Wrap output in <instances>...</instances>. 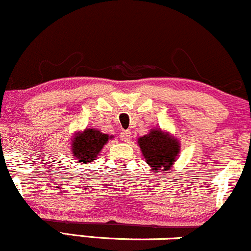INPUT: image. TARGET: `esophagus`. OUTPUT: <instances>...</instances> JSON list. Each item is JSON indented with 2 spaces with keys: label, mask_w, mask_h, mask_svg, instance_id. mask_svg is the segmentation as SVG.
<instances>
[{
  "label": "esophagus",
  "mask_w": 251,
  "mask_h": 251,
  "mask_svg": "<svg viewBox=\"0 0 251 251\" xmlns=\"http://www.w3.org/2000/svg\"><path fill=\"white\" fill-rule=\"evenodd\" d=\"M130 137H131V134L129 130H123L122 132H121V138H122V141L128 142L129 140H130Z\"/></svg>",
  "instance_id": "obj_1"
}]
</instances>
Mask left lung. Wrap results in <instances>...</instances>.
<instances>
[{
  "label": "left lung",
  "mask_w": 251,
  "mask_h": 251,
  "mask_svg": "<svg viewBox=\"0 0 251 251\" xmlns=\"http://www.w3.org/2000/svg\"><path fill=\"white\" fill-rule=\"evenodd\" d=\"M137 142L151 170L158 173L172 169L180 151L178 140L159 128L151 129L149 134L142 136Z\"/></svg>",
  "instance_id": "left-lung-1"
}]
</instances>
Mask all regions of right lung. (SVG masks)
Returning <instances> with one entry per match:
<instances>
[{
  "label": "right lung",
  "mask_w": 251,
  "mask_h": 251,
  "mask_svg": "<svg viewBox=\"0 0 251 251\" xmlns=\"http://www.w3.org/2000/svg\"><path fill=\"white\" fill-rule=\"evenodd\" d=\"M109 138H113V136L102 134L98 129L88 128L78 132L74 135L71 145L74 158L81 164L94 162Z\"/></svg>",
  "instance_id": "obj_1"
}]
</instances>
